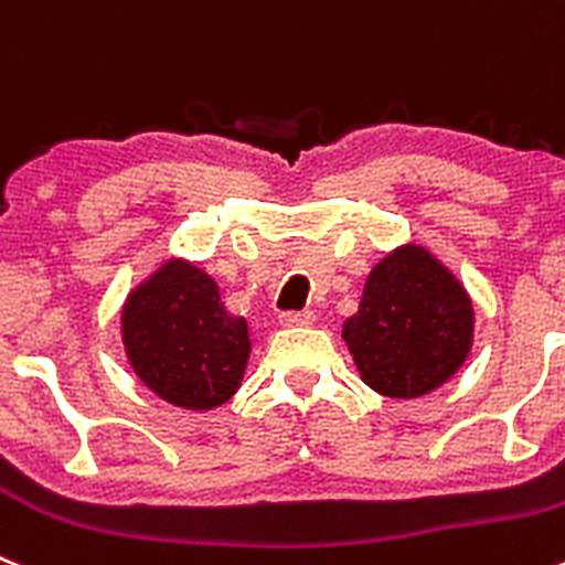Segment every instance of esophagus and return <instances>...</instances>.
Listing matches in <instances>:
<instances>
[{"label":"esophagus","mask_w":565,"mask_h":565,"mask_svg":"<svg viewBox=\"0 0 565 565\" xmlns=\"http://www.w3.org/2000/svg\"><path fill=\"white\" fill-rule=\"evenodd\" d=\"M312 320H315V315L307 312V309H303V312H284L281 315V326H309Z\"/></svg>","instance_id":"1"}]
</instances>
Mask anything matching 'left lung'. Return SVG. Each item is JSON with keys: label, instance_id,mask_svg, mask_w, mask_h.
<instances>
[{"label": "left lung", "instance_id": "left-lung-1", "mask_svg": "<svg viewBox=\"0 0 565 565\" xmlns=\"http://www.w3.org/2000/svg\"><path fill=\"white\" fill-rule=\"evenodd\" d=\"M342 340L362 382L390 398H418L449 382L473 342L466 287L426 247L402 245L367 276Z\"/></svg>", "mask_w": 565, "mask_h": 565}]
</instances>
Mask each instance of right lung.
Instances as JSON below:
<instances>
[{"label":"right lung","mask_w":565,"mask_h":565,"mask_svg":"<svg viewBox=\"0 0 565 565\" xmlns=\"http://www.w3.org/2000/svg\"><path fill=\"white\" fill-rule=\"evenodd\" d=\"M122 342L136 376L183 409L228 402L250 356L245 318L228 315L217 281L183 258L163 262L128 295Z\"/></svg>","instance_id":"1"}]
</instances>
